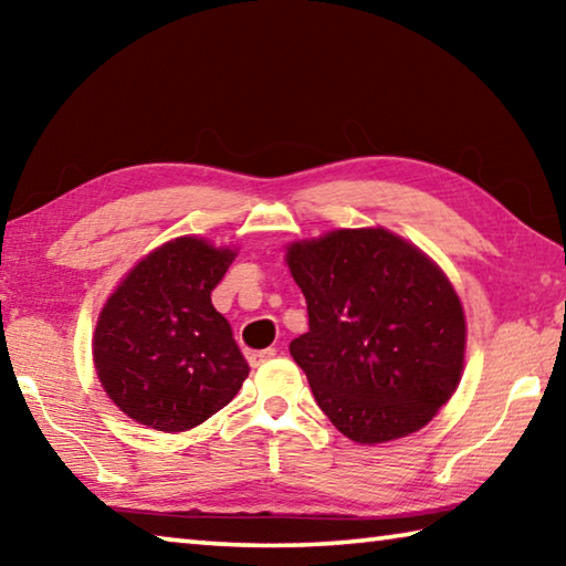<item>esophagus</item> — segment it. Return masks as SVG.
I'll return each instance as SVG.
<instances>
[{"mask_svg": "<svg viewBox=\"0 0 566 566\" xmlns=\"http://www.w3.org/2000/svg\"><path fill=\"white\" fill-rule=\"evenodd\" d=\"M274 354H276V349L270 347V349H262V352H249L247 359H249V364H252V367H260V364L274 359Z\"/></svg>", "mask_w": 566, "mask_h": 566, "instance_id": "esophagus-1", "label": "esophagus"}]
</instances>
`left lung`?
Returning <instances> with one entry per match:
<instances>
[{
    "mask_svg": "<svg viewBox=\"0 0 566 566\" xmlns=\"http://www.w3.org/2000/svg\"><path fill=\"white\" fill-rule=\"evenodd\" d=\"M310 332L294 361L344 437L381 444L432 421L464 367L462 302L444 272L387 229H337L286 247Z\"/></svg>",
    "mask_w": 566,
    "mask_h": 566,
    "instance_id": "left-lung-1",
    "label": "left lung"
}]
</instances>
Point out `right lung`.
<instances>
[{
  "instance_id": "add662e5",
  "label": "right lung",
  "mask_w": 566,
  "mask_h": 566,
  "mask_svg": "<svg viewBox=\"0 0 566 566\" xmlns=\"http://www.w3.org/2000/svg\"><path fill=\"white\" fill-rule=\"evenodd\" d=\"M232 260V249L205 239H171L134 266L104 304L94 367L129 419L157 432H187L234 399L249 364L212 304Z\"/></svg>"
}]
</instances>
